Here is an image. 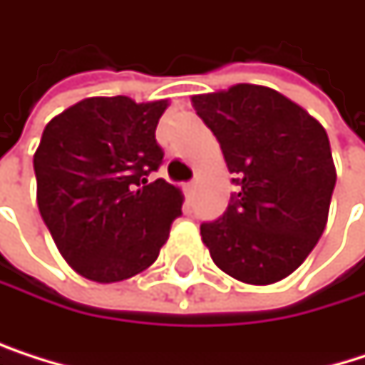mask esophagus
Masks as SVG:
<instances>
[{
    "instance_id": "esophagus-1",
    "label": "esophagus",
    "mask_w": 365,
    "mask_h": 365,
    "mask_svg": "<svg viewBox=\"0 0 365 365\" xmlns=\"http://www.w3.org/2000/svg\"><path fill=\"white\" fill-rule=\"evenodd\" d=\"M195 187H197V182H195V180H189V182L185 185V191H187V195H189V197L195 193Z\"/></svg>"
}]
</instances>
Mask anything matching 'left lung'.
<instances>
[{"instance_id": "1", "label": "left lung", "mask_w": 365, "mask_h": 365, "mask_svg": "<svg viewBox=\"0 0 365 365\" xmlns=\"http://www.w3.org/2000/svg\"><path fill=\"white\" fill-rule=\"evenodd\" d=\"M237 191L200 225L215 264L245 284L290 275L321 239L336 168L321 122L284 94L252 83L193 96Z\"/></svg>"}]
</instances>
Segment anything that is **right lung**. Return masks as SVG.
<instances>
[{
  "label": "right lung",
  "instance_id": "1",
  "mask_svg": "<svg viewBox=\"0 0 365 365\" xmlns=\"http://www.w3.org/2000/svg\"><path fill=\"white\" fill-rule=\"evenodd\" d=\"M168 103L86 98L42 130L34 155L38 210L66 262L92 282H122L148 269L182 215L163 178L157 124Z\"/></svg>",
  "mask_w": 365,
  "mask_h": 365
}]
</instances>
